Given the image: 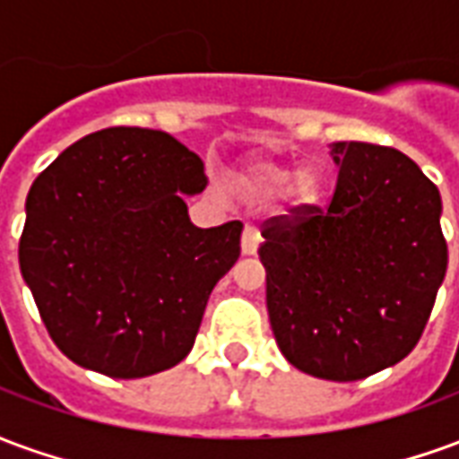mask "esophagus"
Segmentation results:
<instances>
[{
	"label": "esophagus",
	"mask_w": 459,
	"mask_h": 459,
	"mask_svg": "<svg viewBox=\"0 0 459 459\" xmlns=\"http://www.w3.org/2000/svg\"><path fill=\"white\" fill-rule=\"evenodd\" d=\"M258 243H260L258 229H255L253 223H246V229H243V238H240V250H243L246 255H253V253L258 250Z\"/></svg>",
	"instance_id": "esophagus-1"
}]
</instances>
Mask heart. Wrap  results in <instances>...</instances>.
Returning <instances> with one entry per match:
<instances>
[{
    "label": "heart",
    "mask_w": 459,
    "mask_h": 459,
    "mask_svg": "<svg viewBox=\"0 0 459 459\" xmlns=\"http://www.w3.org/2000/svg\"><path fill=\"white\" fill-rule=\"evenodd\" d=\"M248 186L258 194H275V191L285 189L290 181V169L275 161H255L248 171ZM319 194V179L312 169L298 171L292 181H290V196L298 204H309L317 199Z\"/></svg>",
    "instance_id": "1"
}]
</instances>
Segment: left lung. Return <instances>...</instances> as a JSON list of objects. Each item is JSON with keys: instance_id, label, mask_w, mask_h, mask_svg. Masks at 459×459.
Masks as SVG:
<instances>
[{"instance_id": "1", "label": "left lung", "mask_w": 459, "mask_h": 459, "mask_svg": "<svg viewBox=\"0 0 459 459\" xmlns=\"http://www.w3.org/2000/svg\"><path fill=\"white\" fill-rule=\"evenodd\" d=\"M327 206L263 223L258 255L280 351L327 381L398 364L423 337L447 270L440 191L411 157L371 142L334 144Z\"/></svg>"}]
</instances>
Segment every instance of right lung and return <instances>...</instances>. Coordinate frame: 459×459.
<instances>
[{"mask_svg":"<svg viewBox=\"0 0 459 459\" xmlns=\"http://www.w3.org/2000/svg\"><path fill=\"white\" fill-rule=\"evenodd\" d=\"M199 154L169 132L108 127L71 144L26 196L19 265L48 337L74 364L142 378L189 354L240 221L196 229L184 194Z\"/></svg>","mask_w":459,"mask_h":459,"instance_id":"add662e5","label":"right lung"}]
</instances>
